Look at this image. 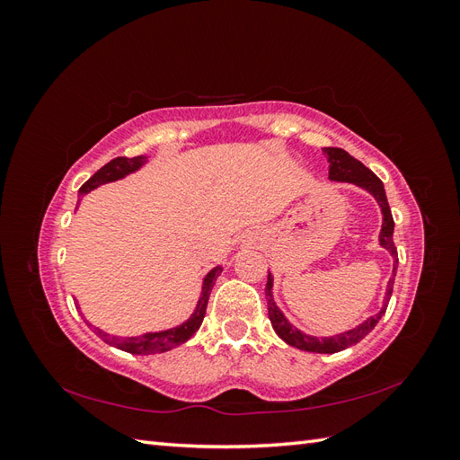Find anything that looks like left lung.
<instances>
[{
    "label": "left lung",
    "instance_id": "8db88e82",
    "mask_svg": "<svg viewBox=\"0 0 460 460\" xmlns=\"http://www.w3.org/2000/svg\"><path fill=\"white\" fill-rule=\"evenodd\" d=\"M326 155H328V178L330 180H336V182H351L358 188L367 190L368 193H372L374 199L378 201L380 208H382V215H384V222H382V230H380V245L384 249H387L389 253L394 257V276L389 278L387 282V289H385V297H384V305L380 313H376L374 316L367 318L363 324H358L351 330L341 332L338 336H330V338H316V336H309V333H305L301 330H297L296 326L289 324V320L284 316V313L278 309V305L274 303L272 297V284H274V278L269 272V280H267V289H264V294H267V303H269V318L272 323L274 332L280 336L288 345L291 347H297L301 351H309V353H338L347 349V347H351L355 343H358L363 340L368 332L374 330V326L380 323V318L384 316L385 309H387V303L389 297H392V291H394V282H395V272H397V247L394 243V217H392V208L387 205V198H385V190L382 180L376 176L370 169L357 161L355 157H351L349 153L341 147H324L323 149Z\"/></svg>",
    "mask_w": 460,
    "mask_h": 460
}]
</instances>
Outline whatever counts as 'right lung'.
Instances as JSON below:
<instances>
[{"label":"right lung","instance_id":"1","mask_svg":"<svg viewBox=\"0 0 460 460\" xmlns=\"http://www.w3.org/2000/svg\"><path fill=\"white\" fill-rule=\"evenodd\" d=\"M147 157L144 155H137V157H117L113 161H109L105 166H102L100 171H97L88 182H84L78 190L80 198L86 196L92 190H95L97 186L107 184V182H115V180H120L124 176H128L136 171H140L142 166L146 164ZM222 267H215L211 272H208L203 278V288H201V297L196 305V311L191 313V316L182 323L180 326L169 328V330H161V332H147L142 333V336H134V338H119V336H111V333L92 326L88 320L86 324L90 328H93V332L100 336L105 343L117 347L120 351H127L132 355H153V353H164V351H171L172 347L182 345L184 341H188L193 333H196L203 323V316L207 311V303H208V296H211V289L217 282V278L220 276ZM76 309H78V303Z\"/></svg>","mask_w":460,"mask_h":460}]
</instances>
